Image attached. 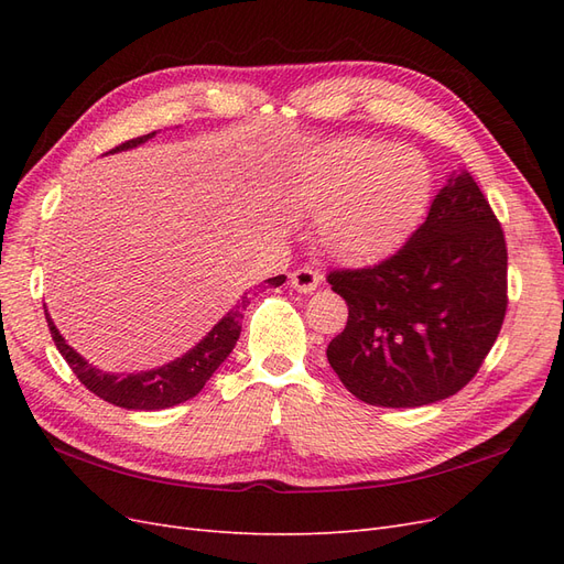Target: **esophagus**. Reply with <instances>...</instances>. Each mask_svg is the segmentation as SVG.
Wrapping results in <instances>:
<instances>
[{
    "label": "esophagus",
    "mask_w": 564,
    "mask_h": 564,
    "mask_svg": "<svg viewBox=\"0 0 564 564\" xmlns=\"http://www.w3.org/2000/svg\"><path fill=\"white\" fill-rule=\"evenodd\" d=\"M319 272L317 270H313V268H299V270H294L292 272V286L296 289V292H301V294H313L315 289H317V284H319Z\"/></svg>",
    "instance_id": "34e87169"
}]
</instances>
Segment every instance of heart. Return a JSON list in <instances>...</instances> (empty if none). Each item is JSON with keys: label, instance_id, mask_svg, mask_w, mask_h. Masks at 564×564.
I'll use <instances>...</instances> for the list:
<instances>
[{"label": "heart", "instance_id": "b5f03b06", "mask_svg": "<svg viewBox=\"0 0 564 564\" xmlns=\"http://www.w3.org/2000/svg\"><path fill=\"white\" fill-rule=\"evenodd\" d=\"M433 187L421 152L390 141L344 139L305 158L292 178V204L317 216L322 247L348 263L395 251L425 212Z\"/></svg>", "mask_w": 564, "mask_h": 564}]
</instances>
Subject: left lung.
<instances>
[{
  "instance_id": "obj_1",
  "label": "left lung",
  "mask_w": 564,
  "mask_h": 564,
  "mask_svg": "<svg viewBox=\"0 0 564 564\" xmlns=\"http://www.w3.org/2000/svg\"><path fill=\"white\" fill-rule=\"evenodd\" d=\"M508 251L489 202L468 172L452 174L429 218L373 268L332 270L348 303L327 360L357 400L423 406L464 388L506 317Z\"/></svg>"
}]
</instances>
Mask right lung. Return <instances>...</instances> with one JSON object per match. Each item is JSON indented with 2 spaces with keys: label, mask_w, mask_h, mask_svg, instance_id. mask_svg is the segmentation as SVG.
<instances>
[{
  "label": "right lung",
  "mask_w": 564,
  "mask_h": 564,
  "mask_svg": "<svg viewBox=\"0 0 564 564\" xmlns=\"http://www.w3.org/2000/svg\"><path fill=\"white\" fill-rule=\"evenodd\" d=\"M152 135H155V131L141 135V139H131L122 145H117L110 152L139 148L145 141H150ZM284 280H286L284 275H278V278L265 280V284L280 286ZM249 301L251 299L247 292L240 301H237V305L228 315H224L218 319V324H214V329L204 336L195 348L176 357L174 362H166L158 369L135 371V373H110V371L96 369L94 365L84 360L73 346L65 344V338L56 329V324L48 317V313H46V322L58 352L65 357V362L70 365V369L77 373V379L87 386L94 395L115 406L141 409V412H158V409L174 406L195 398L204 388V383L212 379V373L226 362V357L232 352L237 338H240L242 317Z\"/></svg>",
  "instance_id": "add662e5"
}]
</instances>
